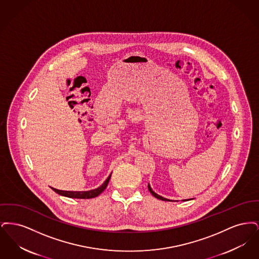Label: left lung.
I'll return each mask as SVG.
<instances>
[{
    "label": "left lung",
    "instance_id": "obj_1",
    "mask_svg": "<svg viewBox=\"0 0 259 259\" xmlns=\"http://www.w3.org/2000/svg\"><path fill=\"white\" fill-rule=\"evenodd\" d=\"M148 190H149V192L154 196L155 198H157V199H159V200H162V201H171V200H169V199H167V198L162 197L160 195H158V194H156L152 189H151V187H150V185L148 184ZM184 201H188V200H184Z\"/></svg>",
    "mask_w": 259,
    "mask_h": 259
}]
</instances>
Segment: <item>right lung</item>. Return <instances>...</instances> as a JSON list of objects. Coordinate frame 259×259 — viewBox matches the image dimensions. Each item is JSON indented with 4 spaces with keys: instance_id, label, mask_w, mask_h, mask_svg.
<instances>
[{
    "instance_id": "add662e5",
    "label": "right lung",
    "mask_w": 259,
    "mask_h": 259,
    "mask_svg": "<svg viewBox=\"0 0 259 259\" xmlns=\"http://www.w3.org/2000/svg\"><path fill=\"white\" fill-rule=\"evenodd\" d=\"M111 176V174L108 177V179L104 182V184L101 186H99L98 188L88 190V191H65V190H59V189H56V188H53V187H51V188H52L53 191H55L56 193L60 194L62 196H65V197L90 199V198L97 197L99 194H101L106 189V187L108 186V184L110 182Z\"/></svg>"
}]
</instances>
